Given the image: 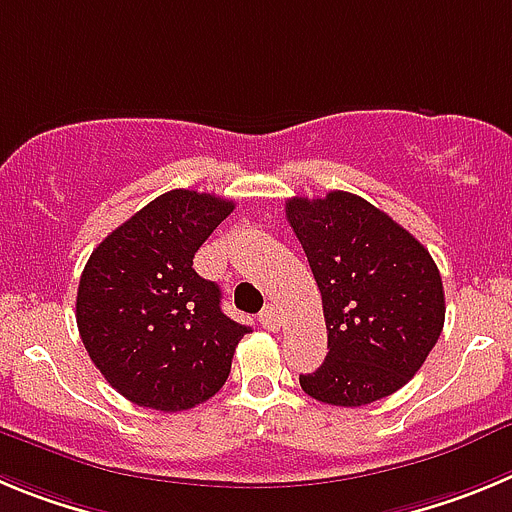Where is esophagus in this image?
I'll list each match as a JSON object with an SVG mask.
<instances>
[{
	"label": "esophagus",
	"instance_id": "34e87169",
	"mask_svg": "<svg viewBox=\"0 0 512 512\" xmlns=\"http://www.w3.org/2000/svg\"><path fill=\"white\" fill-rule=\"evenodd\" d=\"M260 324L265 326L267 331H275L280 326V316H278V311H275V306H267V308H262V313H260Z\"/></svg>",
	"mask_w": 512,
	"mask_h": 512
}]
</instances>
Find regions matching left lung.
<instances>
[{
  "instance_id": "left-lung-1",
  "label": "left lung",
  "mask_w": 512,
  "mask_h": 512,
  "mask_svg": "<svg viewBox=\"0 0 512 512\" xmlns=\"http://www.w3.org/2000/svg\"><path fill=\"white\" fill-rule=\"evenodd\" d=\"M285 216L321 290L329 352L301 375L319 403L357 408L411 380L444 329V285L426 247L347 191L288 199Z\"/></svg>"
}]
</instances>
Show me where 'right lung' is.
Here are the masks:
<instances>
[{"label":"right lung","mask_w":512,"mask_h":512,"mask_svg":"<svg viewBox=\"0 0 512 512\" xmlns=\"http://www.w3.org/2000/svg\"><path fill=\"white\" fill-rule=\"evenodd\" d=\"M234 201L176 188L114 229L86 262L76 324L91 362L142 408L188 411L219 393L250 331L222 311V290L193 255Z\"/></svg>","instance_id":"obj_1"}]
</instances>
